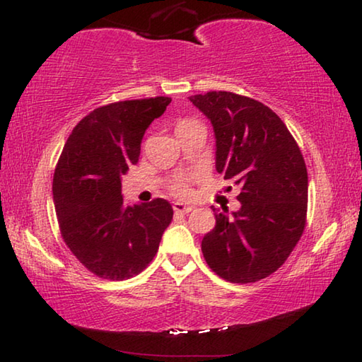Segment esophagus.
I'll return each instance as SVG.
<instances>
[{"mask_svg": "<svg viewBox=\"0 0 362 362\" xmlns=\"http://www.w3.org/2000/svg\"><path fill=\"white\" fill-rule=\"evenodd\" d=\"M174 211L177 212V214H188V212H192L193 211V206H189V204H183V203H179V201H177V203H174Z\"/></svg>", "mask_w": 362, "mask_h": 362, "instance_id": "34e87169", "label": "esophagus"}]
</instances>
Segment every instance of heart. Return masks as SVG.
<instances>
[{"label": "heart", "instance_id": "obj_1", "mask_svg": "<svg viewBox=\"0 0 362 362\" xmlns=\"http://www.w3.org/2000/svg\"><path fill=\"white\" fill-rule=\"evenodd\" d=\"M189 122H194V121H182L179 126H185V124H189ZM177 126V127H179ZM173 192L177 194V196H188L189 194V187H188V179L187 177H177V179L174 180L173 183Z\"/></svg>", "mask_w": 362, "mask_h": 362}]
</instances>
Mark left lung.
<instances>
[{
  "mask_svg": "<svg viewBox=\"0 0 362 362\" xmlns=\"http://www.w3.org/2000/svg\"><path fill=\"white\" fill-rule=\"evenodd\" d=\"M189 102L214 127L217 173L241 185L240 211L216 212V228L203 238L201 250L220 278L255 283L283 265L303 233V156L279 116L259 100L212 90Z\"/></svg>",
  "mask_w": 362,
  "mask_h": 362,
  "instance_id": "8db88e82",
  "label": "left lung"
}]
</instances>
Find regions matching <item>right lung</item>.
<instances>
[{"label": "right lung", "mask_w": 362, "mask_h": 362, "mask_svg": "<svg viewBox=\"0 0 362 362\" xmlns=\"http://www.w3.org/2000/svg\"><path fill=\"white\" fill-rule=\"evenodd\" d=\"M169 97L122 100L78 122L54 173L52 194L64 241L103 279L136 276L156 255L173 220L166 199L126 206L121 177L139 161L144 134Z\"/></svg>", "instance_id": "add662e5"}]
</instances>
